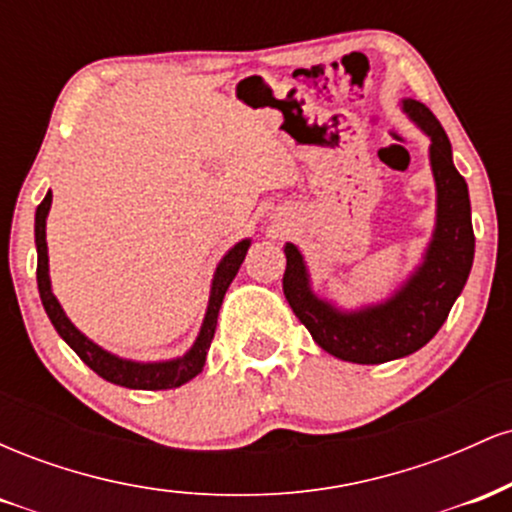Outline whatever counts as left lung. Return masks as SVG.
I'll use <instances>...</instances> for the list:
<instances>
[{"mask_svg": "<svg viewBox=\"0 0 512 512\" xmlns=\"http://www.w3.org/2000/svg\"><path fill=\"white\" fill-rule=\"evenodd\" d=\"M404 113L431 137V168L438 190L436 233L416 274L390 301L342 313L310 291L296 245L286 243L284 248L286 301L315 342L342 361L385 363L419 351L448 320L472 269V207L467 182L452 163L448 134L424 103L404 101Z\"/></svg>", "mask_w": 512, "mask_h": 512, "instance_id": "obj_1", "label": "left lung"}]
</instances>
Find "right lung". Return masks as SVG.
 <instances>
[{
    "mask_svg": "<svg viewBox=\"0 0 512 512\" xmlns=\"http://www.w3.org/2000/svg\"><path fill=\"white\" fill-rule=\"evenodd\" d=\"M52 204V192L45 195L43 202L38 204L35 211V248H38V291L40 301H43L45 313H48L50 322L55 325V330L60 337L76 351V356L86 363L88 368L96 370L103 380L108 383L129 387V390H170V387L185 385L187 380H192L195 375L202 373L204 361H207V351L214 339L216 330V317H219L223 296H226L228 286L236 279L240 264L245 260V252L250 248V240H240L236 248L228 250V255L223 257L219 267H216L214 284H211V296H209V308L204 315V325L199 330V337L195 346L187 351L182 358L175 361H163V363H137V361H125V358H117L108 351H103L101 346L93 344L91 339H86L76 327L69 322V317L64 315L62 305L57 303V298L52 296L50 289V274H48V243H45V219H48V211Z\"/></svg>",
    "mask_w": 512,
    "mask_h": 512,
    "instance_id": "right-lung-1",
    "label": "right lung"
}]
</instances>
